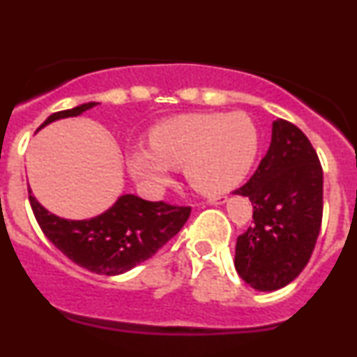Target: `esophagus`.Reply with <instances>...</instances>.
<instances>
[{
  "instance_id": "esophagus-1",
  "label": "esophagus",
  "mask_w": 357,
  "mask_h": 357,
  "mask_svg": "<svg viewBox=\"0 0 357 357\" xmlns=\"http://www.w3.org/2000/svg\"><path fill=\"white\" fill-rule=\"evenodd\" d=\"M226 202V197L224 195H220V197H213V198H208V204L212 205H219V204H224Z\"/></svg>"
}]
</instances>
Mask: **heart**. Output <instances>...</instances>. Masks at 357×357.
I'll use <instances>...</instances> for the list:
<instances>
[{
	"label": "heart",
	"mask_w": 357,
	"mask_h": 357,
	"mask_svg": "<svg viewBox=\"0 0 357 357\" xmlns=\"http://www.w3.org/2000/svg\"><path fill=\"white\" fill-rule=\"evenodd\" d=\"M150 149L128 153V171L137 181L157 191L167 185L169 167H185V176L202 193L219 195L234 188L253 167L258 131L250 116L185 114L150 131Z\"/></svg>",
	"instance_id": "1"
}]
</instances>
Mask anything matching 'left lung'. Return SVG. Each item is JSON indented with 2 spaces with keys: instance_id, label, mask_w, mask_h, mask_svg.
I'll use <instances>...</instances> for the list:
<instances>
[{
  "instance_id": "left-lung-1",
  "label": "left lung",
  "mask_w": 357,
  "mask_h": 357,
  "mask_svg": "<svg viewBox=\"0 0 357 357\" xmlns=\"http://www.w3.org/2000/svg\"><path fill=\"white\" fill-rule=\"evenodd\" d=\"M236 193L253 205V224L236 243V270L258 291L287 286L307 265L320 234L324 171L317 150L298 126L277 119L267 155Z\"/></svg>"
}]
</instances>
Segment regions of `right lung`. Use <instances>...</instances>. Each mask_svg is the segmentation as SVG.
I'll return each mask as SVG.
<instances>
[{"instance_id":"obj_1","label":"right lung","mask_w":357,"mask_h":357,"mask_svg":"<svg viewBox=\"0 0 357 357\" xmlns=\"http://www.w3.org/2000/svg\"><path fill=\"white\" fill-rule=\"evenodd\" d=\"M96 106L97 102H89L54 112L39 130ZM29 200L37 224L52 245L71 261L100 275H119L152 258L181 231L191 213V207L123 195L109 210L93 219L68 220L47 212L30 190Z\"/></svg>"}]
</instances>
